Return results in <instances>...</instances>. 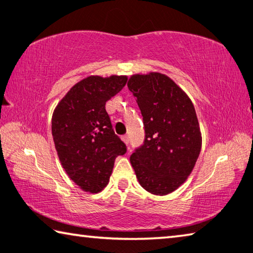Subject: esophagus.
Returning <instances> with one entry per match:
<instances>
[{"instance_id": "esophagus-1", "label": "esophagus", "mask_w": 253, "mask_h": 253, "mask_svg": "<svg viewBox=\"0 0 253 253\" xmlns=\"http://www.w3.org/2000/svg\"><path fill=\"white\" fill-rule=\"evenodd\" d=\"M122 140H123V142L126 143V145H129V138H127V135H123Z\"/></svg>"}]
</instances>
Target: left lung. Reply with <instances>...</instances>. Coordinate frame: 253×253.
Segmentation results:
<instances>
[{
  "instance_id": "obj_1",
  "label": "left lung",
  "mask_w": 253,
  "mask_h": 253,
  "mask_svg": "<svg viewBox=\"0 0 253 253\" xmlns=\"http://www.w3.org/2000/svg\"><path fill=\"white\" fill-rule=\"evenodd\" d=\"M127 87L137 98L145 126L143 145L130 162L140 185L166 196L191 174L201 150V132L189 96L159 72L132 75Z\"/></svg>"
}]
</instances>
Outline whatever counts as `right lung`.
I'll use <instances>...</instances> for the list:
<instances>
[{
    "label": "right lung",
    "mask_w": 253,
    "mask_h": 253,
    "mask_svg": "<svg viewBox=\"0 0 253 253\" xmlns=\"http://www.w3.org/2000/svg\"><path fill=\"white\" fill-rule=\"evenodd\" d=\"M126 81V76H89L70 89L53 112L57 156L68 176L84 192L102 191L110 182L115 158L126 151L105 110Z\"/></svg>",
    "instance_id": "add662e5"
}]
</instances>
